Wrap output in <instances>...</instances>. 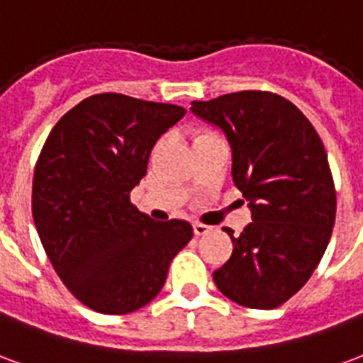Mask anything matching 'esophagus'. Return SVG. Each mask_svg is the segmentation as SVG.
<instances>
[{"instance_id":"1","label":"esophagus","mask_w":363,"mask_h":363,"mask_svg":"<svg viewBox=\"0 0 363 363\" xmlns=\"http://www.w3.org/2000/svg\"><path fill=\"white\" fill-rule=\"evenodd\" d=\"M194 233L198 236H203V235H208V233H211V227L203 225V223H194Z\"/></svg>"}]
</instances>
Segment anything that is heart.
I'll use <instances>...</instances> for the list:
<instances>
[{
    "mask_svg": "<svg viewBox=\"0 0 363 363\" xmlns=\"http://www.w3.org/2000/svg\"><path fill=\"white\" fill-rule=\"evenodd\" d=\"M202 134H206V133H202ZM202 134H198V136H202ZM198 136H196V138H198Z\"/></svg>",
    "mask_w": 363,
    "mask_h": 363,
    "instance_id": "heart-1",
    "label": "heart"
}]
</instances>
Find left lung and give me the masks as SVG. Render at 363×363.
I'll use <instances>...</instances> for the list:
<instances>
[{"label": "left lung", "mask_w": 363, "mask_h": 363, "mask_svg": "<svg viewBox=\"0 0 363 363\" xmlns=\"http://www.w3.org/2000/svg\"><path fill=\"white\" fill-rule=\"evenodd\" d=\"M190 111L227 136L233 182L252 211L240 236L227 229L235 248L213 281L236 304L273 310L308 283L331 238L337 194L323 142L277 94H225Z\"/></svg>", "instance_id": "left-lung-1"}]
</instances>
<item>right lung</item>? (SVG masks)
Masks as SVG:
<instances>
[{
	"instance_id": "right-lung-1",
	"label": "right lung",
	"mask_w": 363,
	"mask_h": 363,
	"mask_svg": "<svg viewBox=\"0 0 363 363\" xmlns=\"http://www.w3.org/2000/svg\"><path fill=\"white\" fill-rule=\"evenodd\" d=\"M184 107L96 94L52 128L34 169L32 217L63 284L99 313L152 302L192 238L182 219L155 223L130 203L152 147Z\"/></svg>"
}]
</instances>
